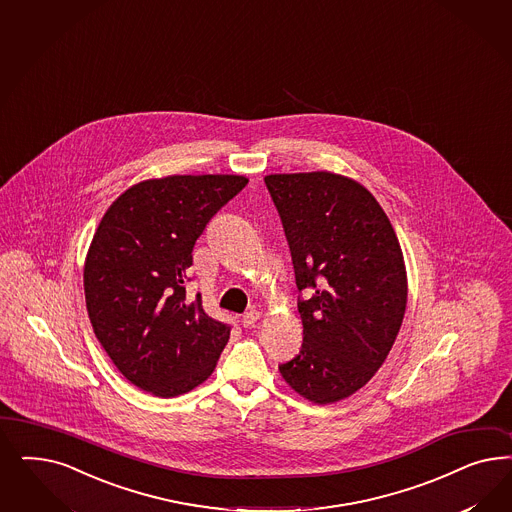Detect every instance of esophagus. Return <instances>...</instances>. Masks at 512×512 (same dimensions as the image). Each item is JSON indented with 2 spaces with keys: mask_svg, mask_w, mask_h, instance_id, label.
Wrapping results in <instances>:
<instances>
[{
  "mask_svg": "<svg viewBox=\"0 0 512 512\" xmlns=\"http://www.w3.org/2000/svg\"><path fill=\"white\" fill-rule=\"evenodd\" d=\"M260 316H262V314L258 313V311H250V313L243 314L241 322H243L245 328H252V326L260 320Z\"/></svg>",
  "mask_w": 512,
  "mask_h": 512,
  "instance_id": "obj_1",
  "label": "esophagus"
}]
</instances>
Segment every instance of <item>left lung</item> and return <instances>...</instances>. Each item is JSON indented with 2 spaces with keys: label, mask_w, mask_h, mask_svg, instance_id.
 Segmentation results:
<instances>
[{
  "label": "left lung",
  "mask_w": 512,
  "mask_h": 512,
  "mask_svg": "<svg viewBox=\"0 0 512 512\" xmlns=\"http://www.w3.org/2000/svg\"><path fill=\"white\" fill-rule=\"evenodd\" d=\"M286 233L303 345L282 379L318 405L352 396L394 347L407 307L403 252L386 213L360 182L330 171L267 175Z\"/></svg>",
  "instance_id": "obj_1"
}]
</instances>
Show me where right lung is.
Wrapping results in <instances>:
<instances>
[{"instance_id":"add662e5","label":"right lung","mask_w":512,"mask_h":512,"mask_svg":"<svg viewBox=\"0 0 512 512\" xmlns=\"http://www.w3.org/2000/svg\"><path fill=\"white\" fill-rule=\"evenodd\" d=\"M241 175H171L133 184L101 218L84 262L94 333L116 369L152 396L194 390L215 371L230 326L186 296L192 250L245 186Z\"/></svg>"}]
</instances>
